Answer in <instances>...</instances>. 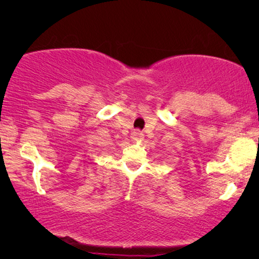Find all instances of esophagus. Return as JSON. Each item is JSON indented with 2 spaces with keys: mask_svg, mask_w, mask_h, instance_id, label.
<instances>
[{
  "mask_svg": "<svg viewBox=\"0 0 259 259\" xmlns=\"http://www.w3.org/2000/svg\"><path fill=\"white\" fill-rule=\"evenodd\" d=\"M131 139H132V141H134V143H138V141H141L144 139V133L140 132V131H133L132 134H131Z\"/></svg>",
  "mask_w": 259,
  "mask_h": 259,
  "instance_id": "obj_1",
  "label": "esophagus"
}]
</instances>
